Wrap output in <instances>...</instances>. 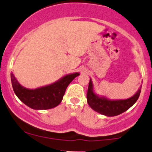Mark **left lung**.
<instances>
[{"label": "left lung", "instance_id": "1", "mask_svg": "<svg viewBox=\"0 0 152 152\" xmlns=\"http://www.w3.org/2000/svg\"><path fill=\"white\" fill-rule=\"evenodd\" d=\"M91 79L89 80L87 93V103L89 106L97 112L108 116H114L122 114L132 106L139 97L141 86L135 95L126 100H110L105 97H97L93 92Z\"/></svg>", "mask_w": 152, "mask_h": 152}]
</instances>
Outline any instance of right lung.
<instances>
[{"label": "right lung", "mask_w": 152, "mask_h": 152, "mask_svg": "<svg viewBox=\"0 0 152 152\" xmlns=\"http://www.w3.org/2000/svg\"><path fill=\"white\" fill-rule=\"evenodd\" d=\"M79 75V73L67 75L54 84L36 89L22 87L13 73H11V80L14 93L22 103L33 109L46 110L55 108L61 103L67 87Z\"/></svg>", "instance_id": "add662e5"}]
</instances>
